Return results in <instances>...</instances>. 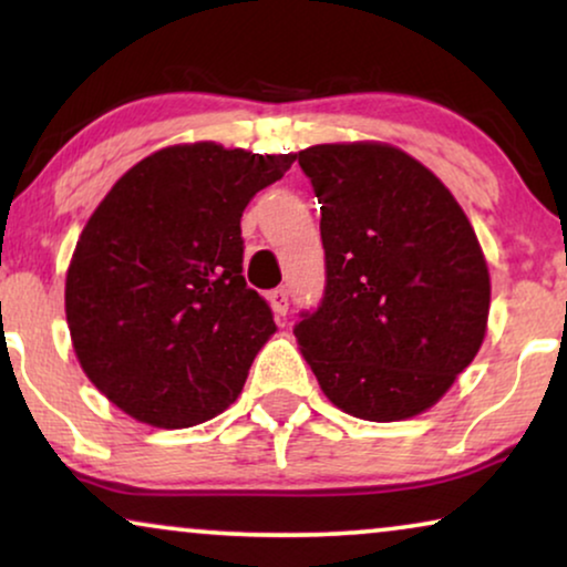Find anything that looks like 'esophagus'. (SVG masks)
I'll return each instance as SVG.
<instances>
[{
	"label": "esophagus",
	"instance_id": "1",
	"mask_svg": "<svg viewBox=\"0 0 567 567\" xmlns=\"http://www.w3.org/2000/svg\"><path fill=\"white\" fill-rule=\"evenodd\" d=\"M268 301H270V307H274V312L278 317H284L286 312H289V289H286V286H281V289H274L268 293Z\"/></svg>",
	"mask_w": 567,
	"mask_h": 567
}]
</instances>
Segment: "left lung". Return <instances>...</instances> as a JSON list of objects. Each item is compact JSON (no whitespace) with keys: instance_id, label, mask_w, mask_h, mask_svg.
I'll list each match as a JSON object with an SVG mask.
<instances>
[{"instance_id":"obj_1","label":"left lung","mask_w":567,"mask_h":567,"mask_svg":"<svg viewBox=\"0 0 567 567\" xmlns=\"http://www.w3.org/2000/svg\"><path fill=\"white\" fill-rule=\"evenodd\" d=\"M320 204L324 293L293 324L332 405L363 421L413 417L483 346L491 276L462 206L398 146L293 154Z\"/></svg>"}]
</instances>
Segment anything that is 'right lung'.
<instances>
[{"label":"right lung","mask_w":567,"mask_h":567,"mask_svg":"<svg viewBox=\"0 0 567 567\" xmlns=\"http://www.w3.org/2000/svg\"><path fill=\"white\" fill-rule=\"evenodd\" d=\"M291 162L214 142L167 146L90 216L66 274V322L84 374L123 413L188 429L243 392L276 322L245 284L239 219Z\"/></svg>","instance_id":"1"}]
</instances>
